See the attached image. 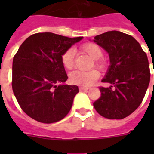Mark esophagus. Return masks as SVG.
<instances>
[{
	"instance_id": "34e87169",
	"label": "esophagus",
	"mask_w": 154,
	"mask_h": 154,
	"mask_svg": "<svg viewBox=\"0 0 154 154\" xmlns=\"http://www.w3.org/2000/svg\"><path fill=\"white\" fill-rule=\"evenodd\" d=\"M79 89L81 90V91H86V90H88L89 89V88L88 87H79Z\"/></svg>"
}]
</instances>
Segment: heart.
I'll return each mask as SVG.
<instances>
[{
    "mask_svg": "<svg viewBox=\"0 0 154 154\" xmlns=\"http://www.w3.org/2000/svg\"><path fill=\"white\" fill-rule=\"evenodd\" d=\"M81 51L87 53L94 59L92 67H97L99 69H104L105 68V60L101 58L103 56V49L99 45L94 42H87L82 45L80 47ZM75 52L72 49H69L63 53L61 56V63L66 69H72L75 65ZM100 77V73L97 69H93L89 71H79L76 70L70 73V82L77 85L88 87L95 83Z\"/></svg>",
    "mask_w": 154,
    "mask_h": 154,
    "instance_id": "heart-1",
    "label": "heart"
}]
</instances>
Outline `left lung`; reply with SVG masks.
Wrapping results in <instances>:
<instances>
[{
    "mask_svg": "<svg viewBox=\"0 0 154 154\" xmlns=\"http://www.w3.org/2000/svg\"><path fill=\"white\" fill-rule=\"evenodd\" d=\"M94 42L109 53L111 65L99 87L101 97L94 106L108 119H123L141 105L150 81L148 57L134 37L119 31H109L94 37Z\"/></svg>",
    "mask_w": 154,
    "mask_h": 154,
    "instance_id": "obj_1",
    "label": "left lung"
}]
</instances>
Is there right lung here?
Here are the masks:
<instances>
[{
    "instance_id": "add662e5",
    "label": "right lung",
    "mask_w": 154,
    "mask_h": 154,
    "mask_svg": "<svg viewBox=\"0 0 154 154\" xmlns=\"http://www.w3.org/2000/svg\"><path fill=\"white\" fill-rule=\"evenodd\" d=\"M82 38L38 32L28 37L14 55L13 94L21 109L31 118L50 124L69 113L79 89L77 85H63L68 76L61 56Z\"/></svg>"
}]
</instances>
